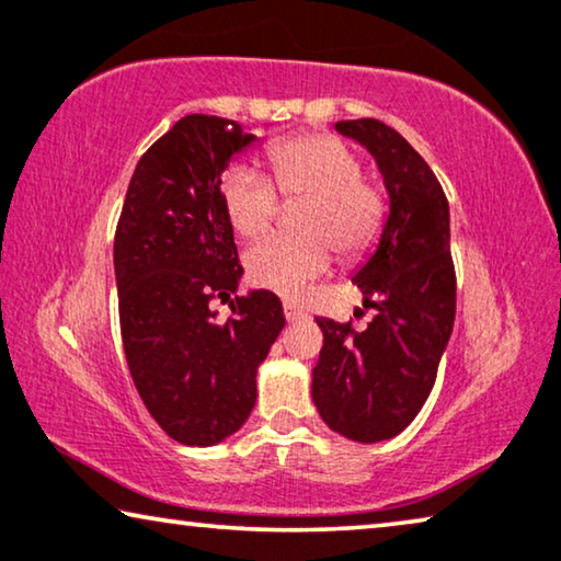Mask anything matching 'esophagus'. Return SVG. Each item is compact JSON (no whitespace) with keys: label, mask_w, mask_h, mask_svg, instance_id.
Wrapping results in <instances>:
<instances>
[{"label":"esophagus","mask_w":561,"mask_h":561,"mask_svg":"<svg viewBox=\"0 0 561 561\" xmlns=\"http://www.w3.org/2000/svg\"><path fill=\"white\" fill-rule=\"evenodd\" d=\"M283 313H286V321H300V318L306 316L304 310H300L296 304H290V300L283 304Z\"/></svg>","instance_id":"1"}]
</instances>
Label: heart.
<instances>
[{"label": "heart", "instance_id": "heart-1", "mask_svg": "<svg viewBox=\"0 0 561 561\" xmlns=\"http://www.w3.org/2000/svg\"><path fill=\"white\" fill-rule=\"evenodd\" d=\"M273 183L283 197H306L298 228L304 236H271L245 251L248 280L257 288L296 296L333 263L358 257L381 238L389 197L376 180L360 175V160L346 142L325 133H306L268 148ZM220 201L232 230L263 236L278 213L268 178L248 165H232L220 180Z\"/></svg>", "mask_w": 561, "mask_h": 561}]
</instances>
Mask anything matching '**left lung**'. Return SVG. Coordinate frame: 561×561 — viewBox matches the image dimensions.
Here are the masks:
<instances>
[{
  "mask_svg": "<svg viewBox=\"0 0 561 561\" xmlns=\"http://www.w3.org/2000/svg\"><path fill=\"white\" fill-rule=\"evenodd\" d=\"M335 130L374 154L391 210L376 253L353 275L374 321L356 331L316 318L323 348L310 393L335 434L376 444L416 419L454 329L449 203L426 160L381 119H341Z\"/></svg>",
  "mask_w": 561,
  "mask_h": 561,
  "instance_id": "left-lung-1",
  "label": "left lung"
}]
</instances>
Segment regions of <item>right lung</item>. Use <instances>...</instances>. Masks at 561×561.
I'll return each instance as SVG.
<instances>
[{
	"label": "right lung",
	"mask_w": 561,
	"mask_h": 561,
	"mask_svg": "<svg viewBox=\"0 0 561 561\" xmlns=\"http://www.w3.org/2000/svg\"><path fill=\"white\" fill-rule=\"evenodd\" d=\"M253 140L236 119H178L137 162L117 220L127 366L150 416L185 446H213L245 424L257 366L286 325L271 290L236 296L226 323L210 310L243 275L220 178Z\"/></svg>",
	"instance_id": "1"
}]
</instances>
